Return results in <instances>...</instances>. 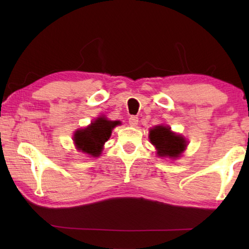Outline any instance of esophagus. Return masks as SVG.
I'll list each match as a JSON object with an SVG mask.
<instances>
[{
  "instance_id": "34e87169",
  "label": "esophagus",
  "mask_w": 249,
  "mask_h": 249,
  "mask_svg": "<svg viewBox=\"0 0 249 249\" xmlns=\"http://www.w3.org/2000/svg\"><path fill=\"white\" fill-rule=\"evenodd\" d=\"M128 122H129V125H131V126H137V124H138V122H139L138 116L131 115L130 118L128 119Z\"/></svg>"
}]
</instances>
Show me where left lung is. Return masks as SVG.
I'll return each instance as SVG.
<instances>
[{
    "label": "left lung",
    "mask_w": 249,
    "mask_h": 249,
    "mask_svg": "<svg viewBox=\"0 0 249 249\" xmlns=\"http://www.w3.org/2000/svg\"><path fill=\"white\" fill-rule=\"evenodd\" d=\"M150 140L155 145L157 154L162 157H178L186 146L183 137L173 134L167 126H156L151 129Z\"/></svg>",
    "instance_id": "8db88e82"
}]
</instances>
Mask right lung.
Returning a JSON list of instances; mask_svg holds the SVG:
<instances>
[{"label": "right lung", "mask_w": 249, "mask_h": 249, "mask_svg": "<svg viewBox=\"0 0 249 249\" xmlns=\"http://www.w3.org/2000/svg\"><path fill=\"white\" fill-rule=\"evenodd\" d=\"M118 124L119 122L108 121L100 116L87 128L76 131L73 140L78 149L83 153L91 156H98L104 143L109 139L112 128Z\"/></svg>", "instance_id": "1"}]
</instances>
